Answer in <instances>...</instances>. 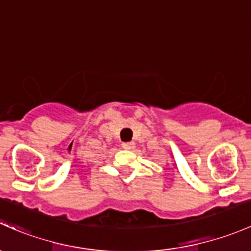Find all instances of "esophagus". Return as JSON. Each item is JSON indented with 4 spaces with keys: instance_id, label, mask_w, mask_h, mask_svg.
<instances>
[{
    "instance_id": "obj_1",
    "label": "esophagus",
    "mask_w": 251,
    "mask_h": 251,
    "mask_svg": "<svg viewBox=\"0 0 251 251\" xmlns=\"http://www.w3.org/2000/svg\"><path fill=\"white\" fill-rule=\"evenodd\" d=\"M122 146H123V149H126V150H133L134 147H135V144H134L133 141H129V143H123Z\"/></svg>"
}]
</instances>
